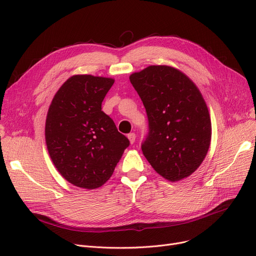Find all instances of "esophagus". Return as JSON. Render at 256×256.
I'll use <instances>...</instances> for the list:
<instances>
[{"label":"esophagus","instance_id":"1","mask_svg":"<svg viewBox=\"0 0 256 256\" xmlns=\"http://www.w3.org/2000/svg\"><path fill=\"white\" fill-rule=\"evenodd\" d=\"M128 140H130V144H134V143H135V140H136V134H135V132L128 134Z\"/></svg>","mask_w":256,"mask_h":256}]
</instances>
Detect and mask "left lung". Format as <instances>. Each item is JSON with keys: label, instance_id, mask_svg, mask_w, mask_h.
<instances>
[{"label": "left lung", "instance_id": "8db88e82", "mask_svg": "<svg viewBox=\"0 0 256 256\" xmlns=\"http://www.w3.org/2000/svg\"><path fill=\"white\" fill-rule=\"evenodd\" d=\"M146 109L148 137L142 152L165 180L194 173L208 152L212 122L206 102L193 80L169 65H150L130 76Z\"/></svg>", "mask_w": 256, "mask_h": 256}]
</instances>
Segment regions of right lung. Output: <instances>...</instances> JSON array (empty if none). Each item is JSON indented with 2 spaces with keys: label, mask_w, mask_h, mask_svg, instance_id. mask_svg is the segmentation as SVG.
Listing matches in <instances>:
<instances>
[{
  "label": "right lung",
  "mask_w": 256,
  "mask_h": 256,
  "mask_svg": "<svg viewBox=\"0 0 256 256\" xmlns=\"http://www.w3.org/2000/svg\"><path fill=\"white\" fill-rule=\"evenodd\" d=\"M115 80L74 74L56 92L46 119V143L52 164L70 184L94 190L109 180L130 145L102 102Z\"/></svg>",
  "instance_id": "1"
}]
</instances>
